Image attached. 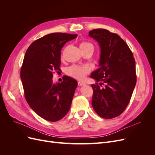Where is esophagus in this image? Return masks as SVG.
<instances>
[{"label":"esophagus","instance_id":"obj_1","mask_svg":"<svg viewBox=\"0 0 155 155\" xmlns=\"http://www.w3.org/2000/svg\"><path fill=\"white\" fill-rule=\"evenodd\" d=\"M78 86H83V85H85V83H83V82H81V81H79L78 83Z\"/></svg>","mask_w":155,"mask_h":155}]
</instances>
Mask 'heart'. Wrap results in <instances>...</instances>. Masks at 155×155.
Segmentation results:
<instances>
[{
  "instance_id": "obj_1",
  "label": "heart",
  "mask_w": 155,
  "mask_h": 155,
  "mask_svg": "<svg viewBox=\"0 0 155 155\" xmlns=\"http://www.w3.org/2000/svg\"><path fill=\"white\" fill-rule=\"evenodd\" d=\"M79 48L82 51L88 50H93V45L90 43H88V42L83 41L79 43ZM88 73V68L85 66L73 65V66L69 67L67 70V74L68 76L78 79V80H83Z\"/></svg>"
}]
</instances>
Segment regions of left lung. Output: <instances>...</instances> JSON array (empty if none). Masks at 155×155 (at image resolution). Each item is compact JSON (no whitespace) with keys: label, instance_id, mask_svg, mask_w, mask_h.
I'll return each instance as SVG.
<instances>
[{"label":"left lung","instance_id":"obj_1","mask_svg":"<svg viewBox=\"0 0 155 155\" xmlns=\"http://www.w3.org/2000/svg\"><path fill=\"white\" fill-rule=\"evenodd\" d=\"M89 36L99 45V67L91 78L92 84V105L101 118L118 116L127 107L137 83L135 60L128 45L114 33L105 29H94Z\"/></svg>","mask_w":155,"mask_h":155}]
</instances>
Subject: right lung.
<instances>
[{"mask_svg": "<svg viewBox=\"0 0 155 155\" xmlns=\"http://www.w3.org/2000/svg\"><path fill=\"white\" fill-rule=\"evenodd\" d=\"M77 34L52 33L37 39L27 49L21 70L26 100L35 112L47 121H57L66 115L78 83L64 76L54 83L53 74L61 70V50Z\"/></svg>", "mask_w": 155, "mask_h": 155, "instance_id": "1", "label": "right lung"}]
</instances>
